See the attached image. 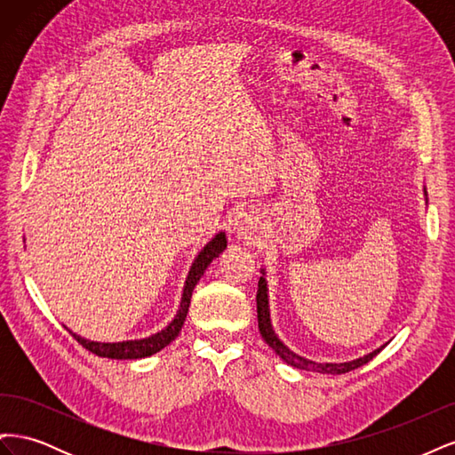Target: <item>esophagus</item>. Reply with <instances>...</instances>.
<instances>
[{
	"label": "esophagus",
	"mask_w": 455,
	"mask_h": 455,
	"mask_svg": "<svg viewBox=\"0 0 455 455\" xmlns=\"http://www.w3.org/2000/svg\"><path fill=\"white\" fill-rule=\"evenodd\" d=\"M235 233L239 237L246 239V237H254L258 233V222L254 214L251 212H241L237 218H235Z\"/></svg>",
	"instance_id": "1"
}]
</instances>
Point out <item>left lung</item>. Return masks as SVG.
Segmentation results:
<instances>
[{"label": "left lung", "instance_id": "obj_1", "mask_svg": "<svg viewBox=\"0 0 455 455\" xmlns=\"http://www.w3.org/2000/svg\"><path fill=\"white\" fill-rule=\"evenodd\" d=\"M256 307H258V328H259V334L261 338L266 339L267 346L277 353L281 359L291 364L294 368H299V370H309V371H321V374H346V371H351L355 368H359L366 363H370L374 356L383 349H376L371 351L370 355L366 356H361V359L356 361H351V363H339V364H321V363H313V361H307L304 359V356H299L296 353H292L291 349H288L284 343L275 336L273 328H271V321H269V306H267V284H266V279L259 277L258 281V294H256Z\"/></svg>", "mask_w": 455, "mask_h": 455}]
</instances>
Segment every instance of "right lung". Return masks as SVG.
I'll return each mask as SVG.
<instances>
[{
  "label": "right lung",
  "mask_w": 455,
  "mask_h": 455,
  "mask_svg": "<svg viewBox=\"0 0 455 455\" xmlns=\"http://www.w3.org/2000/svg\"><path fill=\"white\" fill-rule=\"evenodd\" d=\"M224 249H226V235H224V233H218V235L199 252V256L196 258L194 266H191L189 275L186 279L180 309H178L174 321L167 328L161 330V332H157L156 336L146 338V339H139V341L99 343V341L84 339V338H79L72 332L70 334L77 339L79 346H84L89 353H92L96 356H104V359H144V356H149V355L161 351L163 347H167L169 343L178 336V332L182 330V324H184L186 315H188V307H189L191 292H194V288H196L197 281L201 279V275L204 273V269L209 267L211 261Z\"/></svg>",
  "instance_id": "right-lung-1"
}]
</instances>
